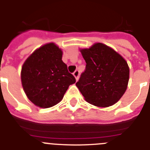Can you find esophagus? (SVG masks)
Returning a JSON list of instances; mask_svg holds the SVG:
<instances>
[{"instance_id": "obj_1", "label": "esophagus", "mask_w": 150, "mask_h": 150, "mask_svg": "<svg viewBox=\"0 0 150 150\" xmlns=\"http://www.w3.org/2000/svg\"><path fill=\"white\" fill-rule=\"evenodd\" d=\"M73 75L74 76V77H75V79H76V80L77 81L78 79H79V71H78V70H76V71H75L74 72V74H73Z\"/></svg>"}]
</instances>
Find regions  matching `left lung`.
Wrapping results in <instances>:
<instances>
[{"mask_svg":"<svg viewBox=\"0 0 150 150\" xmlns=\"http://www.w3.org/2000/svg\"><path fill=\"white\" fill-rule=\"evenodd\" d=\"M80 52L86 66L76 86L85 100L103 108L116 103L128 86L129 68L126 60L103 43L80 49Z\"/></svg>","mask_w":150,"mask_h":150,"instance_id":"left-lung-1","label":"left lung"}]
</instances>
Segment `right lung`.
<instances>
[{
    "mask_svg": "<svg viewBox=\"0 0 150 150\" xmlns=\"http://www.w3.org/2000/svg\"><path fill=\"white\" fill-rule=\"evenodd\" d=\"M62 58V50L56 44L48 43L36 49L23 64V89L36 106L46 108L56 105L70 85L76 82Z\"/></svg>",
    "mask_w": 150,
    "mask_h": 150,
    "instance_id": "1",
    "label": "right lung"
}]
</instances>
